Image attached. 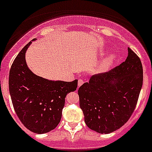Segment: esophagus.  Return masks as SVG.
Listing matches in <instances>:
<instances>
[{
    "instance_id": "obj_1",
    "label": "esophagus",
    "mask_w": 152,
    "mask_h": 152,
    "mask_svg": "<svg viewBox=\"0 0 152 152\" xmlns=\"http://www.w3.org/2000/svg\"><path fill=\"white\" fill-rule=\"evenodd\" d=\"M84 83V81L83 80H81V79H80V80H78V86H80L81 85H83Z\"/></svg>"
}]
</instances>
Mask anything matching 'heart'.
I'll list each match as a JSON object with an SVG mask.
<instances>
[{"mask_svg": "<svg viewBox=\"0 0 152 152\" xmlns=\"http://www.w3.org/2000/svg\"><path fill=\"white\" fill-rule=\"evenodd\" d=\"M116 58V56L114 54H111L109 56H108L107 59L106 60L105 63L104 64V66H103V69H106L107 67H108V66H110V65L111 64L112 62H113V61Z\"/></svg>", "mask_w": 152, "mask_h": 152, "instance_id": "1", "label": "heart"}]
</instances>
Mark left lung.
Segmentation results:
<instances>
[{
  "label": "left lung",
  "instance_id": "1",
  "mask_svg": "<svg viewBox=\"0 0 152 152\" xmlns=\"http://www.w3.org/2000/svg\"><path fill=\"white\" fill-rule=\"evenodd\" d=\"M125 62L94 75L79 88L80 107L90 129L109 134L119 129L134 110L143 84V68L130 48Z\"/></svg>",
  "mask_w": 152,
  "mask_h": 152
}]
</instances>
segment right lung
Masks as SVG:
<instances>
[{"label":"right lung","mask_w":152,"mask_h":152,"mask_svg":"<svg viewBox=\"0 0 152 152\" xmlns=\"http://www.w3.org/2000/svg\"><path fill=\"white\" fill-rule=\"evenodd\" d=\"M31 42L19 52L11 66L9 91L21 123L34 133L44 134L55 129L60 122L65 98L76 90L78 80L52 81L33 73L25 61V52Z\"/></svg>","instance_id":"obj_1"}]
</instances>
